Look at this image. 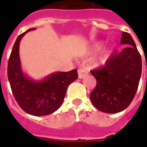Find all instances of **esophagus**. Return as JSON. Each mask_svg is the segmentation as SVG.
Returning <instances> with one entry per match:
<instances>
[{
	"label": "esophagus",
	"instance_id": "obj_1",
	"mask_svg": "<svg viewBox=\"0 0 147 147\" xmlns=\"http://www.w3.org/2000/svg\"><path fill=\"white\" fill-rule=\"evenodd\" d=\"M78 78H83L87 76L88 71H86L85 69H79L78 70Z\"/></svg>",
	"mask_w": 147,
	"mask_h": 147
}]
</instances>
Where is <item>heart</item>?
<instances>
[{
	"label": "heart",
	"instance_id": "obj_1",
	"mask_svg": "<svg viewBox=\"0 0 147 147\" xmlns=\"http://www.w3.org/2000/svg\"><path fill=\"white\" fill-rule=\"evenodd\" d=\"M100 48H101V45L100 44L97 45V47L94 48V51H95V52H96V51H98L99 49H100ZM107 55H105V56H104L102 59H100V60L99 61V62H98V65L105 64V62H106V61H107Z\"/></svg>",
	"mask_w": 147,
	"mask_h": 147
}]
</instances>
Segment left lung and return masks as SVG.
Returning <instances> with one entry per match:
<instances>
[{"label": "left lung", "instance_id": "8db88e82", "mask_svg": "<svg viewBox=\"0 0 147 147\" xmlns=\"http://www.w3.org/2000/svg\"><path fill=\"white\" fill-rule=\"evenodd\" d=\"M121 44L127 47L111 55L104 67L91 71L97 81L90 94L91 101L97 109L108 114H116L129 106L142 73L141 56L132 36L123 32Z\"/></svg>", "mask_w": 147, "mask_h": 147}]
</instances>
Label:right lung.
Masks as SVG:
<instances>
[{
	"instance_id": "right-lung-1",
	"label": "right lung",
	"mask_w": 147,
	"mask_h": 147,
	"mask_svg": "<svg viewBox=\"0 0 147 147\" xmlns=\"http://www.w3.org/2000/svg\"><path fill=\"white\" fill-rule=\"evenodd\" d=\"M30 28L17 37L9 58L7 77L15 99L20 107L33 116H45L58 110L62 105L67 88L78 78V71H57L40 80H35L22 69L20 59V42Z\"/></svg>"
}]
</instances>
